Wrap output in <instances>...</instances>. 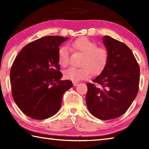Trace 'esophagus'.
Masks as SVG:
<instances>
[{"label": "esophagus", "instance_id": "esophagus-1", "mask_svg": "<svg viewBox=\"0 0 149 149\" xmlns=\"http://www.w3.org/2000/svg\"><path fill=\"white\" fill-rule=\"evenodd\" d=\"M73 85H74V86H77V85H79V83L76 81H74L73 82Z\"/></svg>", "mask_w": 149, "mask_h": 149}]
</instances>
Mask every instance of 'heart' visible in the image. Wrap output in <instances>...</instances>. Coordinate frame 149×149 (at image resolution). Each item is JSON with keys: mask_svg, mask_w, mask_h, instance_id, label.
<instances>
[{"mask_svg": "<svg viewBox=\"0 0 149 149\" xmlns=\"http://www.w3.org/2000/svg\"><path fill=\"white\" fill-rule=\"evenodd\" d=\"M72 48L75 51L84 54L80 65L82 68L71 67L64 72V77L72 81L85 79L90 77L91 72L97 74L101 72L108 60L107 50L103 48H98L95 42L86 37H81L73 42ZM70 59L69 49L66 47H61L58 51V62L63 68L68 65Z\"/></svg>", "mask_w": 149, "mask_h": 149, "instance_id": "1", "label": "heart"}]
</instances>
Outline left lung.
Instances as JSON below:
<instances>
[{"label": "left lung", "instance_id": "1", "mask_svg": "<svg viewBox=\"0 0 149 149\" xmlns=\"http://www.w3.org/2000/svg\"><path fill=\"white\" fill-rule=\"evenodd\" d=\"M102 42L108 53L100 74L87 84L85 98L89 112L102 120L120 117L130 108L139 90L140 70L127 45L110 36Z\"/></svg>", "mask_w": 149, "mask_h": 149}]
</instances>
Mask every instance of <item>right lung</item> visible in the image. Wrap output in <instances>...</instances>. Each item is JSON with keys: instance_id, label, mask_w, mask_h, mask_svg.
Listing matches in <instances>:
<instances>
[{"instance_id": "1", "label": "right lung", "mask_w": 149, "mask_h": 149, "mask_svg": "<svg viewBox=\"0 0 149 149\" xmlns=\"http://www.w3.org/2000/svg\"><path fill=\"white\" fill-rule=\"evenodd\" d=\"M68 37L46 36L27 45L19 52L10 70L12 97L27 116L44 120L61 107L64 93L72 82L62 80L58 51Z\"/></svg>"}]
</instances>
